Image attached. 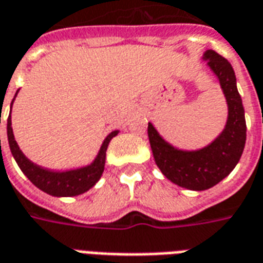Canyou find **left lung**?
<instances>
[{
	"mask_svg": "<svg viewBox=\"0 0 263 263\" xmlns=\"http://www.w3.org/2000/svg\"><path fill=\"white\" fill-rule=\"evenodd\" d=\"M204 59L218 77L229 103L226 129L212 144L199 151H181L165 143L148 123V140L155 164L171 182L191 191H206L223 181L238 164L247 140L244 106L237 89L231 64L217 51L208 50Z\"/></svg>",
	"mask_w": 263,
	"mask_h": 263,
	"instance_id": "obj_1",
	"label": "left lung"
}]
</instances>
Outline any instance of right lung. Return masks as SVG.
Returning a JSON list of instances; mask_svg holds the SVG:
<instances>
[{
	"label": "right lung",
	"instance_id": "right-lung-1",
	"mask_svg": "<svg viewBox=\"0 0 263 263\" xmlns=\"http://www.w3.org/2000/svg\"><path fill=\"white\" fill-rule=\"evenodd\" d=\"M7 133H8V143L13 158L16 161L19 168L22 170L25 175L29 178V181L34 186L42 189L43 192L53 195V196H77L81 193L87 192L91 189L102 175L103 168H105V158H106V150H108L109 141L115 137L118 132H112L103 141L99 154L92 162L91 165L80 170L67 172H51L43 170L40 166L34 165L30 162L22 151L19 150L16 141L13 139L12 127H11V116L7 120ZM1 143V141H0Z\"/></svg>",
	"mask_w": 263,
	"mask_h": 263
}]
</instances>
